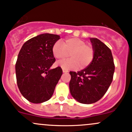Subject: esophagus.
Instances as JSON below:
<instances>
[{"mask_svg":"<svg viewBox=\"0 0 132 132\" xmlns=\"http://www.w3.org/2000/svg\"><path fill=\"white\" fill-rule=\"evenodd\" d=\"M63 72H68V70L66 69H64V68H63Z\"/></svg>","mask_w":132,"mask_h":132,"instance_id":"34e87169","label":"esophagus"}]
</instances>
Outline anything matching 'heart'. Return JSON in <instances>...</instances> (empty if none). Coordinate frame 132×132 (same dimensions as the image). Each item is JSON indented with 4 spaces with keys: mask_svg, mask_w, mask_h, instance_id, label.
Listing matches in <instances>:
<instances>
[{
    "mask_svg": "<svg viewBox=\"0 0 132 132\" xmlns=\"http://www.w3.org/2000/svg\"><path fill=\"white\" fill-rule=\"evenodd\" d=\"M53 54L56 59L63 60L70 53L71 58L58 63L64 69L86 68L91 63L94 56V50L91 45L78 38L66 39L63 44L56 42L53 46Z\"/></svg>",
    "mask_w": 132,
    "mask_h": 132,
    "instance_id": "obj_1",
    "label": "heart"
}]
</instances>
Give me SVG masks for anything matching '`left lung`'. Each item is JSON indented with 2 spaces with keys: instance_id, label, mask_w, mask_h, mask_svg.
<instances>
[{
  "instance_id": "1",
  "label": "left lung",
  "mask_w": 132,
  "mask_h": 132,
  "mask_svg": "<svg viewBox=\"0 0 132 132\" xmlns=\"http://www.w3.org/2000/svg\"><path fill=\"white\" fill-rule=\"evenodd\" d=\"M94 56L90 64L82 70L70 71V92L82 104L97 102L104 96L113 79L115 65L111 50L95 38H90Z\"/></svg>"
}]
</instances>
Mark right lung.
I'll return each instance as SVG.
<instances>
[{
    "mask_svg": "<svg viewBox=\"0 0 132 132\" xmlns=\"http://www.w3.org/2000/svg\"><path fill=\"white\" fill-rule=\"evenodd\" d=\"M57 35L43 33L27 41L20 51L15 64L17 86L25 99L34 104L48 101L61 78V67L50 69L55 62L53 46Z\"/></svg>",
    "mask_w": 132,
    "mask_h": 132,
    "instance_id": "add662e5",
    "label": "right lung"
}]
</instances>
